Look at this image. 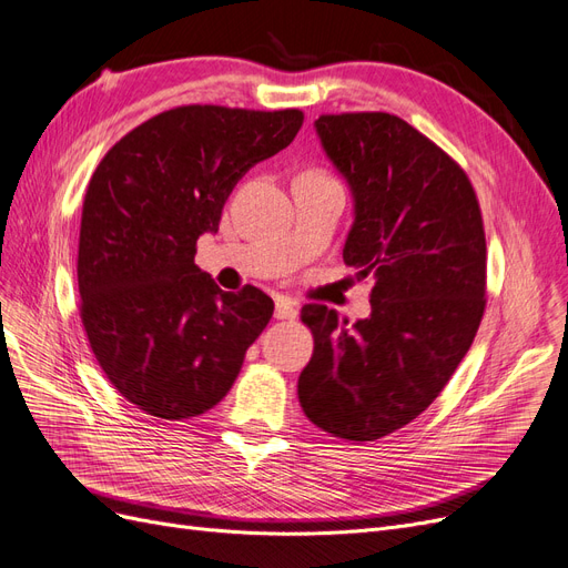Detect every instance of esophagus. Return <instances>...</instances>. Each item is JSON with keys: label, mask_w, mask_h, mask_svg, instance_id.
Wrapping results in <instances>:
<instances>
[{"label": "esophagus", "mask_w": 568, "mask_h": 568, "mask_svg": "<svg viewBox=\"0 0 568 568\" xmlns=\"http://www.w3.org/2000/svg\"><path fill=\"white\" fill-rule=\"evenodd\" d=\"M273 316H276L278 321H295V318L300 316V311H297L295 302L278 300V302H276V308H273Z\"/></svg>", "instance_id": "34e87169"}]
</instances>
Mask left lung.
<instances>
[{
	"label": "left lung",
	"instance_id": "1",
	"mask_svg": "<svg viewBox=\"0 0 568 568\" xmlns=\"http://www.w3.org/2000/svg\"><path fill=\"white\" fill-rule=\"evenodd\" d=\"M316 135L353 199L344 262L374 276L367 318L306 304L300 403L334 437L372 443L422 414L485 313L487 243L466 173L400 116L325 114Z\"/></svg>",
	"mask_w": 568,
	"mask_h": 568
}]
</instances>
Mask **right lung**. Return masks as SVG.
<instances>
[{
	"mask_svg": "<svg viewBox=\"0 0 568 568\" xmlns=\"http://www.w3.org/2000/svg\"><path fill=\"white\" fill-rule=\"evenodd\" d=\"M300 110L189 104L144 121L104 154L83 199L81 321L112 386L142 412L199 416L234 386L273 302L224 292L194 264L231 189L295 140Z\"/></svg>",
	"mask_w": 568,
	"mask_h": 568,
	"instance_id": "add662e5",
	"label": "right lung"
}]
</instances>
